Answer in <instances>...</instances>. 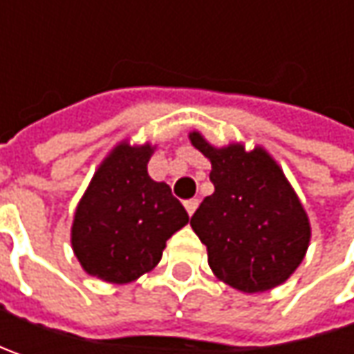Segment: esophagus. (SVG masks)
Wrapping results in <instances>:
<instances>
[{"label":"esophagus","instance_id":"esophagus-1","mask_svg":"<svg viewBox=\"0 0 354 354\" xmlns=\"http://www.w3.org/2000/svg\"><path fill=\"white\" fill-rule=\"evenodd\" d=\"M198 207V198H189V201H185V209L189 212V216H193V212L197 211Z\"/></svg>","mask_w":354,"mask_h":354}]
</instances>
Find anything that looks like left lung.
Returning <instances> with one entry per match:
<instances>
[{
    "instance_id": "8db88e82",
    "label": "left lung",
    "mask_w": 354,
    "mask_h": 354,
    "mask_svg": "<svg viewBox=\"0 0 354 354\" xmlns=\"http://www.w3.org/2000/svg\"><path fill=\"white\" fill-rule=\"evenodd\" d=\"M191 143L212 165L214 193L191 218L212 272L244 293L283 283L301 264L311 230L281 169L260 147L216 149L197 131Z\"/></svg>"
}]
</instances>
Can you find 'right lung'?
Segmentation results:
<instances>
[{
	"instance_id": "obj_1",
	"label": "right lung",
	"mask_w": 354,
	"mask_h": 354,
	"mask_svg": "<svg viewBox=\"0 0 354 354\" xmlns=\"http://www.w3.org/2000/svg\"><path fill=\"white\" fill-rule=\"evenodd\" d=\"M151 147L120 143L92 177L73 223V250L90 276L128 283L161 260L165 242L189 223L169 185L147 175Z\"/></svg>"
}]
</instances>
